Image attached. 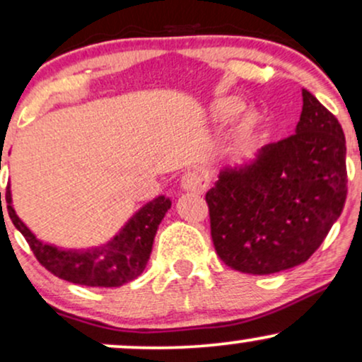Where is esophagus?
Listing matches in <instances>:
<instances>
[{"label":"esophagus","instance_id":"obj_1","mask_svg":"<svg viewBox=\"0 0 362 362\" xmlns=\"http://www.w3.org/2000/svg\"><path fill=\"white\" fill-rule=\"evenodd\" d=\"M208 177L198 171H188L181 177L182 189L191 191V193H203V191L208 188Z\"/></svg>","mask_w":362,"mask_h":362}]
</instances>
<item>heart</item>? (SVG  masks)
Here are the masks:
<instances>
[{
    "label": "heart",
    "instance_id": "obj_1",
    "mask_svg": "<svg viewBox=\"0 0 362 362\" xmlns=\"http://www.w3.org/2000/svg\"><path fill=\"white\" fill-rule=\"evenodd\" d=\"M240 105H242V102L238 99H235V97H228V99H221L216 102L215 105V115L220 119H226L230 117V115H233L236 110L240 109ZM257 122V114L255 112H245L243 117H242V127H250L253 126V124Z\"/></svg>",
    "mask_w": 362,
    "mask_h": 362
}]
</instances>
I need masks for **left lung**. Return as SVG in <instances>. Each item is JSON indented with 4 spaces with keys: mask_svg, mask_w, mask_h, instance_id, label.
Instances as JSON below:
<instances>
[{
    "mask_svg": "<svg viewBox=\"0 0 362 362\" xmlns=\"http://www.w3.org/2000/svg\"><path fill=\"white\" fill-rule=\"evenodd\" d=\"M302 97L297 131L263 147L252 166L221 171L206 193L218 257L243 274L307 262L344 208V132L309 90Z\"/></svg>",
    "mask_w": 362,
    "mask_h": 362,
    "instance_id": "8db88e82",
    "label": "left lung"
}]
</instances>
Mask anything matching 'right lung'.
Here are the masks:
<instances>
[{"label":"right lung","instance_id":"add662e5","mask_svg":"<svg viewBox=\"0 0 362 362\" xmlns=\"http://www.w3.org/2000/svg\"><path fill=\"white\" fill-rule=\"evenodd\" d=\"M6 203L13 225L25 236L33 255L45 269L58 279L87 287H120L137 279L151 257L159 223L171 208V202L166 196H159L137 211L105 247L88 252H65L35 238L11 206L10 188H6Z\"/></svg>","mask_w":362,"mask_h":362}]
</instances>
